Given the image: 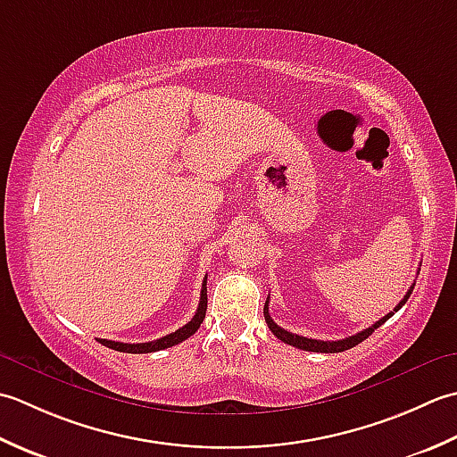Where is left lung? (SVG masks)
Masks as SVG:
<instances>
[{
    "mask_svg": "<svg viewBox=\"0 0 457 457\" xmlns=\"http://www.w3.org/2000/svg\"><path fill=\"white\" fill-rule=\"evenodd\" d=\"M412 290H414V284L411 286V290L406 292V295L403 297V300H400V303L395 307V310L390 312V313H386L383 320H378L377 323H372L370 328L362 329V331H361V333H357V335H351V337L339 339V341H320V339H310V337H302V335H295V333H290V331L282 329L280 325H276V323H274V320L270 318V313H268V302H266V305H264V318H266V323H268L270 331H272V333L276 335V337L280 339V341L287 343V345L297 347V349H302V351H313V353H341V351H347V349H351V347L359 345L361 341H365V339L369 337V335H370L372 331H375L377 328H380V325H383L388 318H393L395 312H398L400 307H403V305L406 303L408 297H411Z\"/></svg>",
    "mask_w": 457,
    "mask_h": 457,
    "instance_id": "obj_1",
    "label": "left lung"
}]
</instances>
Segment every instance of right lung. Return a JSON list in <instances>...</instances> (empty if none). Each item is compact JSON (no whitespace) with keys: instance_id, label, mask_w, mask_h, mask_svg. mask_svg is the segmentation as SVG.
<instances>
[{"instance_id":"right-lung-1","label":"right lung","mask_w":457,"mask_h":457,"mask_svg":"<svg viewBox=\"0 0 457 457\" xmlns=\"http://www.w3.org/2000/svg\"><path fill=\"white\" fill-rule=\"evenodd\" d=\"M204 313H207V276L203 280V287H201V300H199V307L195 312L193 320L189 323H185L183 328H179L177 331L165 335L162 339L155 341H147V343H120V341H108V339H98L102 345L108 349H114L120 353H154V351H162L167 347H173L177 343H181L185 339H189L191 335L201 328V323L204 320Z\"/></svg>"}]
</instances>
